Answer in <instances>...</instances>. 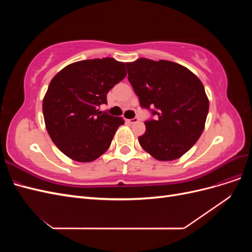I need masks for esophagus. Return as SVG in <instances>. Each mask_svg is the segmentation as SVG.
Wrapping results in <instances>:
<instances>
[{"instance_id": "esophagus-1", "label": "esophagus", "mask_w": 252, "mask_h": 252, "mask_svg": "<svg viewBox=\"0 0 252 252\" xmlns=\"http://www.w3.org/2000/svg\"><path fill=\"white\" fill-rule=\"evenodd\" d=\"M127 121H128V123H130V124H135V123H138V122H139V119H138V118H134V119L127 120Z\"/></svg>"}]
</instances>
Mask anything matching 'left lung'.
<instances>
[{"instance_id":"1","label":"left lung","mask_w":252,"mask_h":252,"mask_svg":"<svg viewBox=\"0 0 252 252\" xmlns=\"http://www.w3.org/2000/svg\"><path fill=\"white\" fill-rule=\"evenodd\" d=\"M128 80L142 107L157 120L145 122L142 148L158 161H173L191 148L204 130L209 100L203 83L188 68L170 61L140 58L126 63Z\"/></svg>"}]
</instances>
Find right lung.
Listing matches in <instances>:
<instances>
[{"mask_svg": "<svg viewBox=\"0 0 252 252\" xmlns=\"http://www.w3.org/2000/svg\"><path fill=\"white\" fill-rule=\"evenodd\" d=\"M126 74L125 63L103 58L69 64L52 78L43 98L44 121L52 142L65 156L87 163L109 148L124 120L97 107L107 103L108 91Z\"/></svg>", "mask_w": 252, "mask_h": 252, "instance_id": "obj_1", "label": "right lung"}]
</instances>
